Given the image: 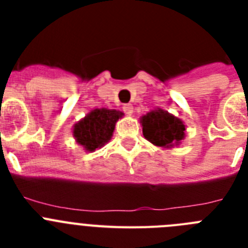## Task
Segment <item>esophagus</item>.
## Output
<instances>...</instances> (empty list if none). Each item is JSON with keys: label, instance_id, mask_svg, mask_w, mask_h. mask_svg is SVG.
I'll return each mask as SVG.
<instances>
[{"label": "esophagus", "instance_id": "esophagus-1", "mask_svg": "<svg viewBox=\"0 0 248 248\" xmlns=\"http://www.w3.org/2000/svg\"><path fill=\"white\" fill-rule=\"evenodd\" d=\"M133 109L134 108H133V105L131 104H125L124 107H123V110H124V113L128 114V115H131V114H133V111H134Z\"/></svg>", "mask_w": 248, "mask_h": 248}]
</instances>
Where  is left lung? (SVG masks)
<instances>
[{
    "mask_svg": "<svg viewBox=\"0 0 248 248\" xmlns=\"http://www.w3.org/2000/svg\"><path fill=\"white\" fill-rule=\"evenodd\" d=\"M141 125L145 139L156 146L171 148L174 144L177 145L185 137V125L183 122L161 109L144 115L141 118Z\"/></svg>",
    "mask_w": 248,
    "mask_h": 248,
    "instance_id": "left-lung-1",
    "label": "left lung"
}]
</instances>
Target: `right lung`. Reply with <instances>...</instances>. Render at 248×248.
<instances>
[{
	"instance_id": "1",
	"label": "right lung",
	"mask_w": 248,
	"mask_h": 248,
	"mask_svg": "<svg viewBox=\"0 0 248 248\" xmlns=\"http://www.w3.org/2000/svg\"><path fill=\"white\" fill-rule=\"evenodd\" d=\"M123 113L113 109H94L91 113L74 125L73 135L77 143L85 148V150L93 151L102 148L109 141L113 135L115 123Z\"/></svg>"
}]
</instances>
